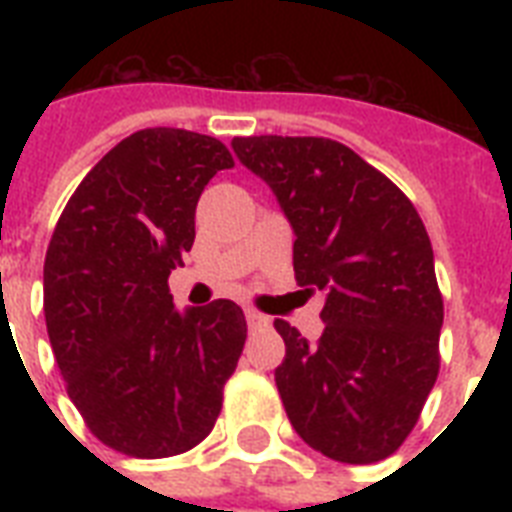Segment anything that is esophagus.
Segmentation results:
<instances>
[{
	"instance_id": "34e87169",
	"label": "esophagus",
	"mask_w": 512,
	"mask_h": 512,
	"mask_svg": "<svg viewBox=\"0 0 512 512\" xmlns=\"http://www.w3.org/2000/svg\"><path fill=\"white\" fill-rule=\"evenodd\" d=\"M247 321H249V327H268V316H263V313H257L255 308H247Z\"/></svg>"
}]
</instances>
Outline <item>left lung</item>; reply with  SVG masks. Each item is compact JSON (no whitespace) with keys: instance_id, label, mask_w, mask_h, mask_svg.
I'll return each mask as SVG.
<instances>
[{"instance_id":"obj_1","label":"left lung","mask_w":512,"mask_h":512,"mask_svg":"<svg viewBox=\"0 0 512 512\" xmlns=\"http://www.w3.org/2000/svg\"><path fill=\"white\" fill-rule=\"evenodd\" d=\"M295 231V279L324 292V332L273 327L287 356L276 388L297 436L329 460L372 465L396 452L436 385L444 300L414 204L329 138H233Z\"/></svg>"}]
</instances>
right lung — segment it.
<instances>
[{
    "label": "right lung",
    "instance_id": "obj_1",
    "mask_svg": "<svg viewBox=\"0 0 512 512\" xmlns=\"http://www.w3.org/2000/svg\"><path fill=\"white\" fill-rule=\"evenodd\" d=\"M231 151L199 132L124 138L68 199L44 257V321L68 398L92 436L159 460L215 428L247 340L231 300L175 311L170 273L193 247L204 185Z\"/></svg>",
    "mask_w": 512,
    "mask_h": 512
}]
</instances>
